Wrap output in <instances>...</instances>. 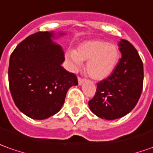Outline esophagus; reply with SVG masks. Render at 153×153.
I'll list each match as a JSON object with an SVG mask.
<instances>
[{"mask_svg":"<svg viewBox=\"0 0 153 153\" xmlns=\"http://www.w3.org/2000/svg\"><path fill=\"white\" fill-rule=\"evenodd\" d=\"M84 81H85V79H82V78H80V77H79V78H78V82H79V85H82V84L84 83Z\"/></svg>","mask_w":153,"mask_h":153,"instance_id":"esophagus-1","label":"esophagus"}]
</instances>
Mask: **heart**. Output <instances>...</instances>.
Listing matches in <instances>:
<instances>
[{"label":"heart","mask_w":153,"mask_h":153,"mask_svg":"<svg viewBox=\"0 0 153 153\" xmlns=\"http://www.w3.org/2000/svg\"><path fill=\"white\" fill-rule=\"evenodd\" d=\"M119 56L117 45L103 40H89L79 45L77 51H68L67 58L73 71H78L83 62H87V74L93 79L102 80L115 69Z\"/></svg>","instance_id":"b5f03b06"}]
</instances>
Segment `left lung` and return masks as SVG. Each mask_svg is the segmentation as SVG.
Returning <instances> with one entry per match:
<instances>
[{"label": "left lung", "instance_id": "1", "mask_svg": "<svg viewBox=\"0 0 153 153\" xmlns=\"http://www.w3.org/2000/svg\"><path fill=\"white\" fill-rule=\"evenodd\" d=\"M122 56L110 76L97 83L95 97L89 102L94 114L113 120L125 116L135 107L143 87V63L128 40L119 43Z\"/></svg>", "mask_w": 153, "mask_h": 153}]
</instances>
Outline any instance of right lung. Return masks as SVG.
Wrapping results in <instances>:
<instances>
[{
	"label": "right lung",
	"mask_w": 153,
	"mask_h": 153,
	"mask_svg": "<svg viewBox=\"0 0 153 153\" xmlns=\"http://www.w3.org/2000/svg\"><path fill=\"white\" fill-rule=\"evenodd\" d=\"M60 35L64 34L60 33ZM53 32H37L20 42L10 56L9 87L19 110L33 119H45L60 111L76 75L62 67L65 60Z\"/></svg>",
	"instance_id": "1"
}]
</instances>
